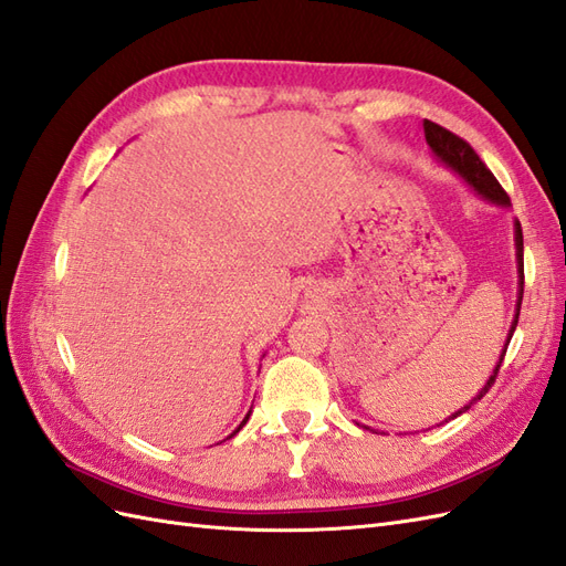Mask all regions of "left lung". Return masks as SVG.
<instances>
[{"label": "left lung", "mask_w": 566, "mask_h": 566, "mask_svg": "<svg viewBox=\"0 0 566 566\" xmlns=\"http://www.w3.org/2000/svg\"><path fill=\"white\" fill-rule=\"evenodd\" d=\"M422 127H424V139H427V144H430V148H432V153L437 156V160H441L449 169H453V172H455L462 181H465V184L472 188V191H474L479 198H482V200H486V202H491V205H499V208H510V198H507V193L503 191V186H501L499 181H495V177L491 175V169H489L482 160H479L474 148H472L468 142H462L460 136H455V134L449 132V129H443L441 125L432 123V119H424ZM515 250H517V273H520L517 310H515V318H512V325H510L505 347H503L499 364H495V368H493V373H491V378L486 380V385H484L482 389H479L476 397H472L460 410H455V413H451L449 420H453V418L465 413V410H470V408L491 389V385L495 382V375H499V370H501V364H503V358H505V352H507V345H510V339H512V333H515V328H517L520 310H522V295H524V238H522V227H520L517 219H515ZM449 420H447V422H449ZM356 424H358V422H356ZM358 427H364V430H370V427H366V424H358ZM370 432H373V430H370ZM375 434H378V432H375Z\"/></svg>", "instance_id": "1"}]
</instances>
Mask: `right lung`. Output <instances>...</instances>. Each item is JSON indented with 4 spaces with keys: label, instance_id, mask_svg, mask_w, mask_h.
Instances as JSON below:
<instances>
[{
    "label": "right lung",
    "instance_id": "right-lung-1",
    "mask_svg": "<svg viewBox=\"0 0 566 566\" xmlns=\"http://www.w3.org/2000/svg\"><path fill=\"white\" fill-rule=\"evenodd\" d=\"M248 418H250V410H248V416L243 418V422H241V424H238V430H235V432H241V430H243V424L248 422ZM235 432H233V434H235ZM233 434H231V437H233Z\"/></svg>",
    "mask_w": 566,
    "mask_h": 566
}]
</instances>
